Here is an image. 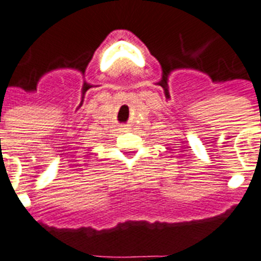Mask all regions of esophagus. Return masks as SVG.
<instances>
[{
    "label": "esophagus",
    "instance_id": "34e87169",
    "mask_svg": "<svg viewBox=\"0 0 261 261\" xmlns=\"http://www.w3.org/2000/svg\"><path fill=\"white\" fill-rule=\"evenodd\" d=\"M122 130H128V127H127V126H124V124H123V126H122Z\"/></svg>",
    "mask_w": 261,
    "mask_h": 261
}]
</instances>
